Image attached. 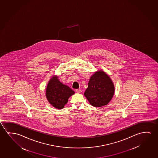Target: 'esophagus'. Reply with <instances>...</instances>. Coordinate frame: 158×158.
<instances>
[{
    "label": "esophagus",
    "instance_id": "1",
    "mask_svg": "<svg viewBox=\"0 0 158 158\" xmlns=\"http://www.w3.org/2000/svg\"><path fill=\"white\" fill-rule=\"evenodd\" d=\"M76 92H77V93H80V92H81V90L80 89H76Z\"/></svg>",
    "mask_w": 158,
    "mask_h": 158
}]
</instances>
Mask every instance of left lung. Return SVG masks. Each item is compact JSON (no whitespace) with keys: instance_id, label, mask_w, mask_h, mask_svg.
Returning a JSON list of instances; mask_svg holds the SVG:
<instances>
[{"instance_id":"8db88e82","label":"left lung","mask_w":158,"mask_h":158,"mask_svg":"<svg viewBox=\"0 0 158 158\" xmlns=\"http://www.w3.org/2000/svg\"><path fill=\"white\" fill-rule=\"evenodd\" d=\"M114 93V86L111 79L105 72H95L89 78L84 96L91 105L98 108L107 105Z\"/></svg>"}]
</instances>
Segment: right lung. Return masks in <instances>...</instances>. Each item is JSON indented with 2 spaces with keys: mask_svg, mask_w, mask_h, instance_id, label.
I'll return each instance as SVG.
<instances>
[{
  "mask_svg": "<svg viewBox=\"0 0 158 158\" xmlns=\"http://www.w3.org/2000/svg\"><path fill=\"white\" fill-rule=\"evenodd\" d=\"M75 92L60 82L57 76H53L46 88V96L49 103L57 109H62Z\"/></svg>",
  "mask_w": 158,
  "mask_h": 158,
  "instance_id": "add662e5",
  "label": "right lung"
}]
</instances>
